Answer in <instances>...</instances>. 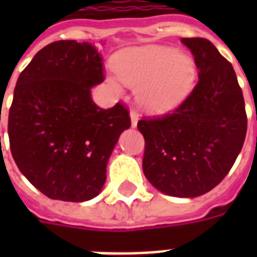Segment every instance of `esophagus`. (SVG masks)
Listing matches in <instances>:
<instances>
[{"instance_id": "34e87169", "label": "esophagus", "mask_w": 257, "mask_h": 257, "mask_svg": "<svg viewBox=\"0 0 257 257\" xmlns=\"http://www.w3.org/2000/svg\"><path fill=\"white\" fill-rule=\"evenodd\" d=\"M137 121H139V113L136 110H131V122H132L133 128H136L137 126Z\"/></svg>"}]
</instances>
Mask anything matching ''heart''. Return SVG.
I'll use <instances>...</instances> for the list:
<instances>
[{
	"mask_svg": "<svg viewBox=\"0 0 257 257\" xmlns=\"http://www.w3.org/2000/svg\"><path fill=\"white\" fill-rule=\"evenodd\" d=\"M112 69L126 85L137 86L139 104L153 113L179 106L192 92L197 76L189 54L159 45L121 50L112 58ZM110 84L116 86L114 80Z\"/></svg>",
	"mask_w": 257,
	"mask_h": 257,
	"instance_id": "1",
	"label": "heart"
}]
</instances>
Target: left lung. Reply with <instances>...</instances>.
I'll return each instance as SVG.
<instances>
[{
    "label": "left lung",
    "mask_w": 257,
    "mask_h": 257,
    "mask_svg": "<svg viewBox=\"0 0 257 257\" xmlns=\"http://www.w3.org/2000/svg\"><path fill=\"white\" fill-rule=\"evenodd\" d=\"M199 81L171 113L144 117L143 171L153 187L176 197L207 193L231 171L247 133L244 97L231 62L207 38H181Z\"/></svg>",
    "instance_id": "left-lung-1"
}]
</instances>
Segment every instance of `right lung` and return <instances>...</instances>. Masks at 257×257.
<instances>
[{"label":"right lung","mask_w":257,"mask_h":257,"mask_svg":"<svg viewBox=\"0 0 257 257\" xmlns=\"http://www.w3.org/2000/svg\"><path fill=\"white\" fill-rule=\"evenodd\" d=\"M96 46L74 40L42 48L22 70L8 133L18 169L49 199L81 203L100 193L128 108L101 109L90 88L105 80Z\"/></svg>","instance_id":"obj_1"}]
</instances>
